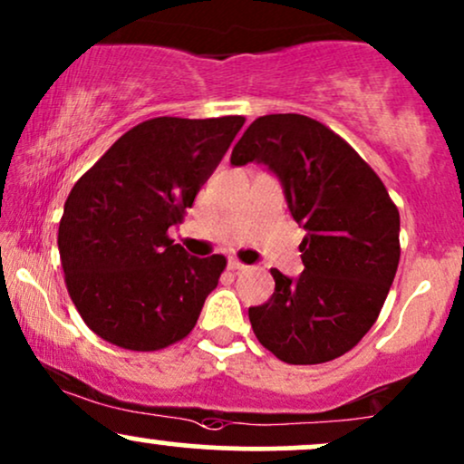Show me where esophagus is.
Segmentation results:
<instances>
[{"label": "esophagus", "mask_w": 464, "mask_h": 464, "mask_svg": "<svg viewBox=\"0 0 464 464\" xmlns=\"http://www.w3.org/2000/svg\"><path fill=\"white\" fill-rule=\"evenodd\" d=\"M228 268H231V270H236V273H239V270H246L248 266L239 262V259H228Z\"/></svg>", "instance_id": "34e87169"}]
</instances>
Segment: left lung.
<instances>
[{"label": "left lung", "mask_w": 464, "mask_h": 464, "mask_svg": "<svg viewBox=\"0 0 464 464\" xmlns=\"http://www.w3.org/2000/svg\"><path fill=\"white\" fill-rule=\"evenodd\" d=\"M279 177L305 228L299 279L273 268L275 292L250 307L259 343L287 364L344 355L380 316L399 266V209L382 179L332 129L296 113L257 117L231 154Z\"/></svg>", "instance_id": "1"}]
</instances>
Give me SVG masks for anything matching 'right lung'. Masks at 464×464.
Here are the masks:
<instances>
[{
  "label": "right lung",
  "mask_w": 464,
  "mask_h": 464,
  "mask_svg": "<svg viewBox=\"0 0 464 464\" xmlns=\"http://www.w3.org/2000/svg\"><path fill=\"white\" fill-rule=\"evenodd\" d=\"M244 121L146 120L69 191L58 227L67 292L106 343L159 351L194 329L227 257H191L168 228L183 222Z\"/></svg>",
  "instance_id": "right-lung-1"
}]
</instances>
